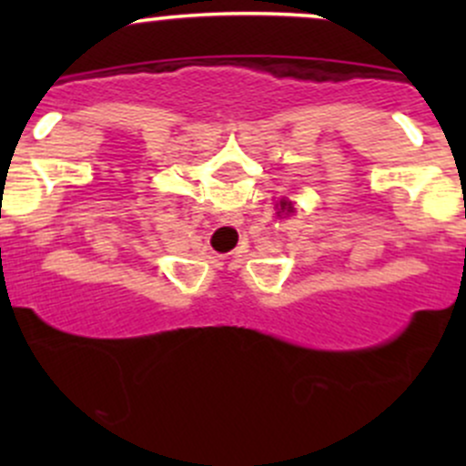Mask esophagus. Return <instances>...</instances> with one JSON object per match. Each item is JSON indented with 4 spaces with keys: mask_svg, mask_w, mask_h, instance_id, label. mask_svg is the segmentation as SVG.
Instances as JSON below:
<instances>
[{
    "mask_svg": "<svg viewBox=\"0 0 466 466\" xmlns=\"http://www.w3.org/2000/svg\"><path fill=\"white\" fill-rule=\"evenodd\" d=\"M216 229V237H218V241H223L225 246H229V243L234 241V229L232 228H228V225H225V228H214Z\"/></svg>",
    "mask_w": 466,
    "mask_h": 466,
    "instance_id": "34e87169",
    "label": "esophagus"
}]
</instances>
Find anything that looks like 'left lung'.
Here are the masks:
<instances>
[{
  "mask_svg": "<svg viewBox=\"0 0 466 466\" xmlns=\"http://www.w3.org/2000/svg\"><path fill=\"white\" fill-rule=\"evenodd\" d=\"M281 205V211H293V203H289V200H279ZM281 211H277V216H281Z\"/></svg>",
  "mask_w": 466,
  "mask_h": 466,
  "instance_id": "8db88e82",
  "label": "left lung"
}]
</instances>
